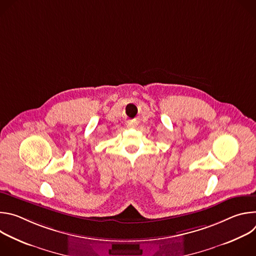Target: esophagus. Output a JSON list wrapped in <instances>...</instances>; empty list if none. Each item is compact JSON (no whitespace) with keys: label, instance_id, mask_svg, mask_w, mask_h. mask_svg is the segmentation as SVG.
I'll list each match as a JSON object with an SVG mask.
<instances>
[{"label":"esophagus","instance_id":"34e87169","mask_svg":"<svg viewBox=\"0 0 256 256\" xmlns=\"http://www.w3.org/2000/svg\"><path fill=\"white\" fill-rule=\"evenodd\" d=\"M138 126V124L136 122H128V126H130V128H136Z\"/></svg>","mask_w":256,"mask_h":256}]
</instances>
